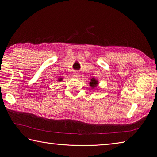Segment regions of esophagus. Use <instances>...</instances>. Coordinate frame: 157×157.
<instances>
[{
    "label": "esophagus",
    "instance_id": "34e87169",
    "mask_svg": "<svg viewBox=\"0 0 157 157\" xmlns=\"http://www.w3.org/2000/svg\"><path fill=\"white\" fill-rule=\"evenodd\" d=\"M78 76H79V73H78V72H75L73 73V77L74 78H78Z\"/></svg>",
    "mask_w": 157,
    "mask_h": 157
}]
</instances>
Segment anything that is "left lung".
<instances>
[{"mask_svg": "<svg viewBox=\"0 0 157 157\" xmlns=\"http://www.w3.org/2000/svg\"><path fill=\"white\" fill-rule=\"evenodd\" d=\"M97 84H98V80L95 79L94 78H92L91 79V81L90 82V86L92 88H94L97 86Z\"/></svg>", "mask_w": 157, "mask_h": 157, "instance_id": "obj_1", "label": "left lung"}]
</instances>
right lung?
<instances>
[{
	"instance_id": "right-lung-1",
	"label": "right lung",
	"mask_w": 157,
	"mask_h": 157,
	"mask_svg": "<svg viewBox=\"0 0 157 157\" xmlns=\"http://www.w3.org/2000/svg\"><path fill=\"white\" fill-rule=\"evenodd\" d=\"M58 80H59V81H61V80H62V78H59L58 79Z\"/></svg>"
}]
</instances>
